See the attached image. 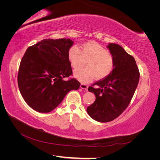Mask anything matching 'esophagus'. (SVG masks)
<instances>
[{"label":"esophagus","instance_id":"34e87169","mask_svg":"<svg viewBox=\"0 0 160 160\" xmlns=\"http://www.w3.org/2000/svg\"><path fill=\"white\" fill-rule=\"evenodd\" d=\"M80 88H81V89H83L88 90V86L87 85H85V84H84V83H81V85H80Z\"/></svg>","mask_w":160,"mask_h":160}]
</instances>
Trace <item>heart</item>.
<instances>
[{"label":"heart","instance_id":"obj_1","mask_svg":"<svg viewBox=\"0 0 160 160\" xmlns=\"http://www.w3.org/2000/svg\"><path fill=\"white\" fill-rule=\"evenodd\" d=\"M69 61L72 68L76 69L87 61L85 69L74 71V77L82 83H88L96 77L101 79L108 76L114 66L113 58L104 47L95 42H89L82 46L72 47L68 53Z\"/></svg>","mask_w":160,"mask_h":160}]
</instances>
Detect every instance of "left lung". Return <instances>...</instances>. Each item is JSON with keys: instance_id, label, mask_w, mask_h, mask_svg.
<instances>
[{"instance_id": "8db88e82", "label": "left lung", "mask_w": 160, "mask_h": 160, "mask_svg": "<svg viewBox=\"0 0 160 160\" xmlns=\"http://www.w3.org/2000/svg\"><path fill=\"white\" fill-rule=\"evenodd\" d=\"M107 47L113 58V69L103 80L89 87L88 91L95 94L96 99L87 108L92 119L103 123L117 118L127 108L139 79L133 57L118 44L109 43Z\"/></svg>"}]
</instances>
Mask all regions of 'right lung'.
Instances as JSON below:
<instances>
[{"mask_svg":"<svg viewBox=\"0 0 160 160\" xmlns=\"http://www.w3.org/2000/svg\"><path fill=\"white\" fill-rule=\"evenodd\" d=\"M70 38L44 39L29 47L21 61L18 85L25 102L40 113H49L63 100L67 93L77 90L79 82L71 79L68 53Z\"/></svg>","mask_w":160,"mask_h":160,"instance_id":"right-lung-1","label":"right lung"}]
</instances>
